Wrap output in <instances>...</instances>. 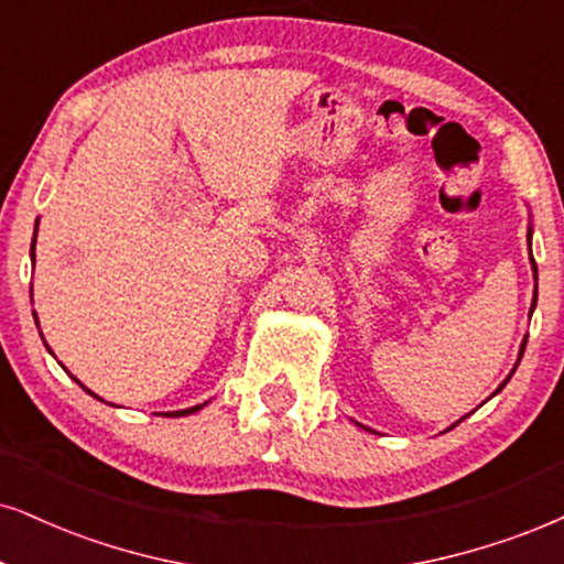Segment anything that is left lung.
Returning a JSON list of instances; mask_svg holds the SVG:
<instances>
[{
  "label": "left lung",
  "instance_id": "obj_1",
  "mask_svg": "<svg viewBox=\"0 0 564 564\" xmlns=\"http://www.w3.org/2000/svg\"><path fill=\"white\" fill-rule=\"evenodd\" d=\"M528 240H531V232H528ZM533 271H536V261H533ZM533 305H536V297H533ZM531 311H533V308H531ZM525 343H528V339H523V347H520V356H523ZM507 379H510V377H507ZM505 384H507V381H505ZM505 384H502V387H505ZM502 387H499V389H502ZM499 389H497V392H499Z\"/></svg>",
  "mask_w": 564,
  "mask_h": 564
}]
</instances>
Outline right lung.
Returning a JSON list of instances; mask_svg holds the SVG:
<instances>
[{
  "label": "right lung",
  "instance_id": "1",
  "mask_svg": "<svg viewBox=\"0 0 564 564\" xmlns=\"http://www.w3.org/2000/svg\"><path fill=\"white\" fill-rule=\"evenodd\" d=\"M33 246H36V238H33ZM31 253H33V248H31ZM196 410H200V405L187 408V410H177V413H170V415H191V413H196Z\"/></svg>",
  "mask_w": 564,
  "mask_h": 564
}]
</instances>
